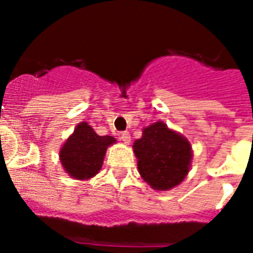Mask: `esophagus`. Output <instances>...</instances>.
I'll return each instance as SVG.
<instances>
[{
  "label": "esophagus",
  "instance_id": "obj_1",
  "mask_svg": "<svg viewBox=\"0 0 253 253\" xmlns=\"http://www.w3.org/2000/svg\"><path fill=\"white\" fill-rule=\"evenodd\" d=\"M119 138H121V141L123 143H130L131 142V137H130V134L127 131H123L121 132V135H119Z\"/></svg>",
  "mask_w": 253,
  "mask_h": 253
}]
</instances>
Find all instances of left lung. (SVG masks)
Returning <instances> with one entry per match:
<instances>
[{
  "mask_svg": "<svg viewBox=\"0 0 253 253\" xmlns=\"http://www.w3.org/2000/svg\"><path fill=\"white\" fill-rule=\"evenodd\" d=\"M139 175L153 190L168 191L186 179L192 160L191 143L164 122L145 127L134 145Z\"/></svg>",
  "mask_w": 253,
  "mask_h": 253,
  "instance_id": "obj_1",
  "label": "left lung"
}]
</instances>
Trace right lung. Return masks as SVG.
<instances>
[{
    "label": "right lung",
    "instance_id": "1",
    "mask_svg": "<svg viewBox=\"0 0 253 253\" xmlns=\"http://www.w3.org/2000/svg\"><path fill=\"white\" fill-rule=\"evenodd\" d=\"M116 139L111 135H97L86 122L78 123L59 150V160L67 175L76 180H89L103 167L105 152Z\"/></svg>",
    "mask_w": 253,
    "mask_h": 253
}]
</instances>
